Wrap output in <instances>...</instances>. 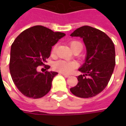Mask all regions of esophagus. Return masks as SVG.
<instances>
[{
	"instance_id": "obj_1",
	"label": "esophagus",
	"mask_w": 126,
	"mask_h": 126,
	"mask_svg": "<svg viewBox=\"0 0 126 126\" xmlns=\"http://www.w3.org/2000/svg\"><path fill=\"white\" fill-rule=\"evenodd\" d=\"M63 76L65 77V78H69V75H66V74H63Z\"/></svg>"
}]
</instances>
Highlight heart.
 Instances as JSON below:
<instances>
[{"instance_id": "1", "label": "heart", "mask_w": 126, "mask_h": 126, "mask_svg": "<svg viewBox=\"0 0 126 126\" xmlns=\"http://www.w3.org/2000/svg\"><path fill=\"white\" fill-rule=\"evenodd\" d=\"M78 45H82L81 43L76 40H74L69 42V46L71 47L72 50H74L76 47ZM57 50V45H55L52 48L51 51V55L54 56L56 53ZM78 63L76 61H68L65 60H58L55 61L52 64V68L54 70L61 73L65 74H69L72 72L74 69H76L78 67Z\"/></svg>"}]
</instances>
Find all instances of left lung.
Listing matches in <instances>:
<instances>
[{
	"instance_id": "left-lung-1",
	"label": "left lung",
	"mask_w": 126,
	"mask_h": 126,
	"mask_svg": "<svg viewBox=\"0 0 126 126\" xmlns=\"http://www.w3.org/2000/svg\"><path fill=\"white\" fill-rule=\"evenodd\" d=\"M71 36L83 38L87 55L79 69L83 75L78 76V84L70 88L80 98H90L101 93L108 84L115 65V51L113 41L105 32L90 26L76 30Z\"/></svg>"
}]
</instances>
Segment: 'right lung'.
I'll return each mask as SVG.
<instances>
[{"instance_id":"obj_1","label":"right lung","mask_w":126,"mask_h":126,"mask_svg":"<svg viewBox=\"0 0 126 126\" xmlns=\"http://www.w3.org/2000/svg\"><path fill=\"white\" fill-rule=\"evenodd\" d=\"M64 36L65 33L36 26L22 32L15 38L11 48L10 74L16 87L24 96L39 98L50 91L52 79L58 73L38 72L37 67L50 68L44 63L52 46Z\"/></svg>"}]
</instances>
